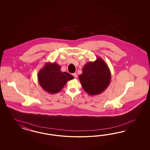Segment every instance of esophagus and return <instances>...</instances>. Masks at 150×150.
<instances>
[{
  "label": "esophagus",
  "instance_id": "esophagus-1",
  "mask_svg": "<svg viewBox=\"0 0 150 150\" xmlns=\"http://www.w3.org/2000/svg\"><path fill=\"white\" fill-rule=\"evenodd\" d=\"M73 76H74V77H75V78H76V79L77 78V75L76 73H74V74H73Z\"/></svg>",
  "mask_w": 150,
  "mask_h": 150
}]
</instances>
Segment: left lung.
<instances>
[{
  "instance_id": "1",
  "label": "left lung",
  "mask_w": 150,
  "mask_h": 150,
  "mask_svg": "<svg viewBox=\"0 0 150 150\" xmlns=\"http://www.w3.org/2000/svg\"><path fill=\"white\" fill-rule=\"evenodd\" d=\"M79 76L83 89L89 95L100 94L109 86L111 74L105 61L97 57L95 62L87 63Z\"/></svg>"
}]
</instances>
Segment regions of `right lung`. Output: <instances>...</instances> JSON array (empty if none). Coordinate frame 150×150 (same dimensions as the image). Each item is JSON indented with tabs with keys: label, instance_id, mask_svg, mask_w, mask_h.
<instances>
[{
	"label": "right lung",
	"instance_id": "add662e5",
	"mask_svg": "<svg viewBox=\"0 0 150 150\" xmlns=\"http://www.w3.org/2000/svg\"><path fill=\"white\" fill-rule=\"evenodd\" d=\"M60 66L56 63H47L38 73V81L45 91L55 94L62 90L67 82L74 77L60 70Z\"/></svg>",
	"mask_w": 150,
	"mask_h": 150
}]
</instances>
